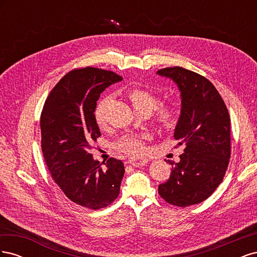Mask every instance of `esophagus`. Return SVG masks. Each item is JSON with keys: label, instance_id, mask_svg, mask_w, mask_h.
Listing matches in <instances>:
<instances>
[{"label": "esophagus", "instance_id": "1", "mask_svg": "<svg viewBox=\"0 0 257 257\" xmlns=\"http://www.w3.org/2000/svg\"><path fill=\"white\" fill-rule=\"evenodd\" d=\"M127 163L132 166L142 167V166H145L147 164L148 160H146V159H131V160H128Z\"/></svg>", "mask_w": 257, "mask_h": 257}]
</instances>
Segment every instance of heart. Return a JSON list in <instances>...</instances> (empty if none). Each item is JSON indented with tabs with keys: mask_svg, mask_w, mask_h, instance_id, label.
Wrapping results in <instances>:
<instances>
[{
	"mask_svg": "<svg viewBox=\"0 0 257 257\" xmlns=\"http://www.w3.org/2000/svg\"><path fill=\"white\" fill-rule=\"evenodd\" d=\"M128 97L133 104L135 109L138 112L149 111L151 112L159 103L158 97L155 96L152 92L144 90V89H133L128 93ZM108 99L106 97L102 98L98 102L94 115L95 121L98 124V126H104L106 118V106ZM155 120L163 127H169L173 125L176 119V113L174 108L169 105H161L155 108ZM114 148L123 153L131 154V155H139L145 152V143L143 137L138 135H124L114 144Z\"/></svg>",
	"mask_w": 257,
	"mask_h": 257,
	"instance_id": "1",
	"label": "heart"
}]
</instances>
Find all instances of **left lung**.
I'll use <instances>...</instances> for the list:
<instances>
[{
    "label": "left lung",
    "mask_w": 257,
    "mask_h": 257,
    "mask_svg": "<svg viewBox=\"0 0 257 257\" xmlns=\"http://www.w3.org/2000/svg\"><path fill=\"white\" fill-rule=\"evenodd\" d=\"M158 75L176 82L181 94V113L174 137L184 145L172 173L159 185V194L178 207L207 199L222 182L230 158V119L220 93L204 76L183 67H166Z\"/></svg>",
    "instance_id": "1"
}]
</instances>
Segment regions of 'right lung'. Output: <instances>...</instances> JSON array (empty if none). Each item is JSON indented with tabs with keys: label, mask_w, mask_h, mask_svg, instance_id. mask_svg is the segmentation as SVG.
<instances>
[{
	"label": "right lung",
	"mask_w": 257,
	"mask_h": 257,
	"mask_svg": "<svg viewBox=\"0 0 257 257\" xmlns=\"http://www.w3.org/2000/svg\"><path fill=\"white\" fill-rule=\"evenodd\" d=\"M121 80L105 69H74L51 90L41 114L42 151L52 179L73 203L93 210L113 203L124 176L122 161L110 158L103 168L90 153L100 136L97 99Z\"/></svg>",
	"instance_id": "right-lung-1"
}]
</instances>
